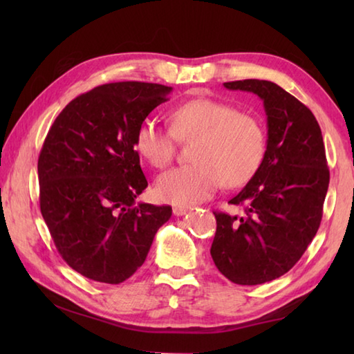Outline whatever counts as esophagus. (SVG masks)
I'll use <instances>...</instances> for the list:
<instances>
[{
	"label": "esophagus",
	"mask_w": 354,
	"mask_h": 354,
	"mask_svg": "<svg viewBox=\"0 0 354 354\" xmlns=\"http://www.w3.org/2000/svg\"><path fill=\"white\" fill-rule=\"evenodd\" d=\"M189 213V207H175L173 208V214L175 216H184Z\"/></svg>",
	"instance_id": "esophagus-1"
}]
</instances>
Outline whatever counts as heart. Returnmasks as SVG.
Returning <instances> with one entry per match:
<instances>
[{
  "label": "heart",
  "instance_id": "obj_1",
  "mask_svg": "<svg viewBox=\"0 0 354 354\" xmlns=\"http://www.w3.org/2000/svg\"><path fill=\"white\" fill-rule=\"evenodd\" d=\"M176 140L189 142L193 164L164 173L156 194L164 202L192 205L208 199L221 184L237 189L257 173L266 152V132L259 118L230 103L198 97L170 114V129L153 118L140 123L135 150L156 169H165L176 152Z\"/></svg>",
  "mask_w": 354,
  "mask_h": 354
}]
</instances>
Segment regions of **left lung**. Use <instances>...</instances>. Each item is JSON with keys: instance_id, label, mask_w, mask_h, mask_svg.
<instances>
[{"instance_id": "left-lung-1", "label": "left lung", "mask_w": 354, "mask_h": 354, "mask_svg": "<svg viewBox=\"0 0 354 354\" xmlns=\"http://www.w3.org/2000/svg\"><path fill=\"white\" fill-rule=\"evenodd\" d=\"M257 94L268 117L266 152L257 173L230 201L243 216L214 212L216 268L243 286L272 281L290 270L322 219L330 171L321 127L312 111L274 82L223 84Z\"/></svg>"}]
</instances>
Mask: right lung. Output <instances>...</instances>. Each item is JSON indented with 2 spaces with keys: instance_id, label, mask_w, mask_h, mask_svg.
Segmentation results:
<instances>
[{
  "instance_id": "add662e5",
  "label": "right lung",
  "mask_w": 354,
  "mask_h": 354,
  "mask_svg": "<svg viewBox=\"0 0 354 354\" xmlns=\"http://www.w3.org/2000/svg\"><path fill=\"white\" fill-rule=\"evenodd\" d=\"M170 91L146 82L100 85L66 104L45 137L41 213L66 265L89 280H127L170 219V205H135L147 179L133 146L140 123Z\"/></svg>"
}]
</instances>
